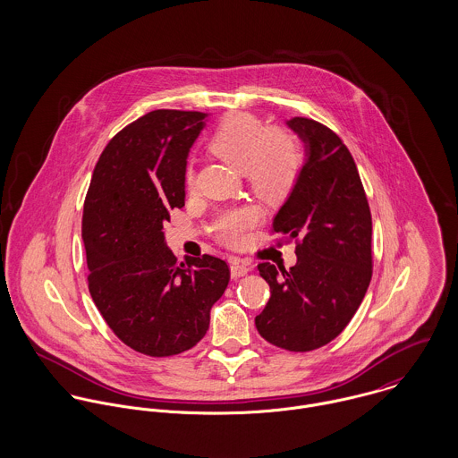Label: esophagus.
I'll use <instances>...</instances> for the list:
<instances>
[{
    "instance_id": "esophagus-1",
    "label": "esophagus",
    "mask_w": 458,
    "mask_h": 458,
    "mask_svg": "<svg viewBox=\"0 0 458 458\" xmlns=\"http://www.w3.org/2000/svg\"><path fill=\"white\" fill-rule=\"evenodd\" d=\"M250 269H252V266H250V264H247V262L234 261L231 264V276H233V278H240V276L247 275Z\"/></svg>"
}]
</instances>
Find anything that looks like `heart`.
Instances as JSON below:
<instances>
[{
	"instance_id": "1",
	"label": "heart",
	"mask_w": 458,
	"mask_h": 458,
	"mask_svg": "<svg viewBox=\"0 0 458 458\" xmlns=\"http://www.w3.org/2000/svg\"><path fill=\"white\" fill-rule=\"evenodd\" d=\"M209 149L243 173L256 196L280 202L291 194L301 167V153L287 131L267 129L249 113L229 114L209 139ZM187 185H194V171L187 169ZM259 220L254 208L224 211L215 222V234L227 245H240Z\"/></svg>"
}]
</instances>
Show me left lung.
Returning a JSON list of instances; mask_svg holds the SVG:
<instances>
[{
    "label": "left lung",
    "instance_id": "1",
    "mask_svg": "<svg viewBox=\"0 0 458 458\" xmlns=\"http://www.w3.org/2000/svg\"><path fill=\"white\" fill-rule=\"evenodd\" d=\"M305 146L298 180L273 231L301 242L291 267L261 262L269 301L256 327L269 344L305 352L327 345L356 314L372 278V216L356 164L335 131L291 118Z\"/></svg>",
    "mask_w": 458,
    "mask_h": 458
}]
</instances>
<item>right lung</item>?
<instances>
[{
  "instance_id": "1",
  "label": "right lung",
  "mask_w": 458,
  "mask_h": 458,
  "mask_svg": "<svg viewBox=\"0 0 458 458\" xmlns=\"http://www.w3.org/2000/svg\"><path fill=\"white\" fill-rule=\"evenodd\" d=\"M208 116L158 109L135 120L102 151L84 200L89 294L116 336L148 356L194 347L229 284L227 262L178 264L164 234L185 206L187 158Z\"/></svg>"
}]
</instances>
